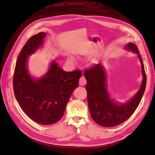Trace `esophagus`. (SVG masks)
Masks as SVG:
<instances>
[{"label":"esophagus","mask_w":155,"mask_h":155,"mask_svg":"<svg viewBox=\"0 0 155 155\" xmlns=\"http://www.w3.org/2000/svg\"><path fill=\"white\" fill-rule=\"evenodd\" d=\"M86 83H87L86 78H85L84 76H82L79 80V84L81 85V86H83V85H84Z\"/></svg>","instance_id":"esophagus-1"}]
</instances>
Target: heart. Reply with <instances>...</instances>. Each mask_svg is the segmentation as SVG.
Returning <instances> with one entry per match:
<instances>
[{
	"label": "heart",
	"mask_w": 155,
	"mask_h": 155,
	"mask_svg": "<svg viewBox=\"0 0 155 155\" xmlns=\"http://www.w3.org/2000/svg\"><path fill=\"white\" fill-rule=\"evenodd\" d=\"M69 62H71V64L74 65L76 63H77V61H76V59L73 57H71L69 58Z\"/></svg>",
	"instance_id": "1"
}]
</instances>
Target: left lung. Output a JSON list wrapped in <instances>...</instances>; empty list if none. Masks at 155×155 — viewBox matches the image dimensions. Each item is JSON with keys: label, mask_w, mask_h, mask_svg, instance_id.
<instances>
[{"label": "left lung", "mask_w": 155, "mask_h": 155, "mask_svg": "<svg viewBox=\"0 0 155 155\" xmlns=\"http://www.w3.org/2000/svg\"><path fill=\"white\" fill-rule=\"evenodd\" d=\"M126 48L139 54L143 75V80L139 91L127 103L119 104L110 98L107 88L106 74L103 65L94 64L93 67L87 69L84 73L87 82L86 90L91 117L95 123L102 127L117 126L127 120L132 116L139 106L145 91L147 76L139 51L133 43L127 44Z\"/></svg>", "instance_id": "1"}]
</instances>
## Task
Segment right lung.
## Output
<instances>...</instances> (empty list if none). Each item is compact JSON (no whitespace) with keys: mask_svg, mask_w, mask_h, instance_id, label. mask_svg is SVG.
<instances>
[{"mask_svg":"<svg viewBox=\"0 0 155 155\" xmlns=\"http://www.w3.org/2000/svg\"><path fill=\"white\" fill-rule=\"evenodd\" d=\"M45 36V32H39L23 47L16 61L13 89L25 114L36 123L48 125L57 123L63 116L72 92L78 87L82 72L79 70L65 72L53 61L43 77L32 78L27 70V59L42 45Z\"/></svg>","mask_w":155,"mask_h":155,"instance_id":"right-lung-1","label":"right lung"}]
</instances>
